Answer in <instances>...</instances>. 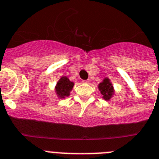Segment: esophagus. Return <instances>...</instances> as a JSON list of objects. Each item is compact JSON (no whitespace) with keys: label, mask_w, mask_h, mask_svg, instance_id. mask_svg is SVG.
<instances>
[{"label":"esophagus","mask_w":159,"mask_h":159,"mask_svg":"<svg viewBox=\"0 0 159 159\" xmlns=\"http://www.w3.org/2000/svg\"><path fill=\"white\" fill-rule=\"evenodd\" d=\"M82 82H83V83H85V84H88L89 82V80H85V81H82Z\"/></svg>","instance_id":"34e87169"}]
</instances>
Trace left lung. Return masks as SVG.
Instances as JSON below:
<instances>
[{"label": "left lung", "instance_id": "8db88e82", "mask_svg": "<svg viewBox=\"0 0 159 159\" xmlns=\"http://www.w3.org/2000/svg\"><path fill=\"white\" fill-rule=\"evenodd\" d=\"M98 87L102 94V98L104 100L110 101L115 94L114 85L108 77H106L104 79H102V81L98 84Z\"/></svg>", "mask_w": 159, "mask_h": 159}]
</instances>
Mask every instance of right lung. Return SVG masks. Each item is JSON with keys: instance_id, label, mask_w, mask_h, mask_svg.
Returning <instances> with one entry per match:
<instances>
[{"instance_id": "add662e5", "label": "right lung", "mask_w": 159, "mask_h": 159, "mask_svg": "<svg viewBox=\"0 0 159 159\" xmlns=\"http://www.w3.org/2000/svg\"><path fill=\"white\" fill-rule=\"evenodd\" d=\"M74 85V81H70L66 76H61L55 85L54 93L59 99L66 98L70 95Z\"/></svg>"}]
</instances>
